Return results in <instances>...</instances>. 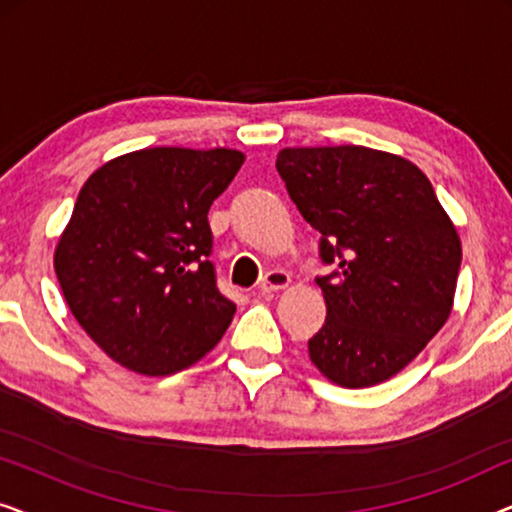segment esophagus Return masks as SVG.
I'll return each instance as SVG.
<instances>
[{
  "instance_id": "obj_1",
  "label": "esophagus",
  "mask_w": 512,
  "mask_h": 512,
  "mask_svg": "<svg viewBox=\"0 0 512 512\" xmlns=\"http://www.w3.org/2000/svg\"><path fill=\"white\" fill-rule=\"evenodd\" d=\"M291 277L286 275L284 270H270L265 272V277L261 279V284H258V289H261L263 293H272V291H279L284 289V286H289Z\"/></svg>"
}]
</instances>
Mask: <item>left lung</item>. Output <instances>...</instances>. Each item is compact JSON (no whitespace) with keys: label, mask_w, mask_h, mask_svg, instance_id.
I'll return each instance as SVG.
<instances>
[{"label":"left lung","mask_w":512,"mask_h":512,"mask_svg":"<svg viewBox=\"0 0 512 512\" xmlns=\"http://www.w3.org/2000/svg\"><path fill=\"white\" fill-rule=\"evenodd\" d=\"M277 172L319 230L326 321L307 342L328 380L361 389L389 380L450 317L461 242L426 174L366 146L282 149Z\"/></svg>","instance_id":"obj_1"}]
</instances>
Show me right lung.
Returning <instances> with one entry per match:
<instances>
[{
    "mask_svg": "<svg viewBox=\"0 0 512 512\" xmlns=\"http://www.w3.org/2000/svg\"><path fill=\"white\" fill-rule=\"evenodd\" d=\"M244 153L156 146L93 172L55 249L60 289L121 366L172 375L200 361L235 314L216 286L207 212Z\"/></svg>",
    "mask_w": 512,
    "mask_h": 512,
    "instance_id": "1",
    "label": "right lung"
}]
</instances>
